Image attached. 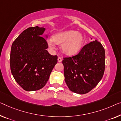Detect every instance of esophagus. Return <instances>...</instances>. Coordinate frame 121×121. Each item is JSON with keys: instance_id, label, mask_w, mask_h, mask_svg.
Masks as SVG:
<instances>
[{"instance_id": "obj_1", "label": "esophagus", "mask_w": 121, "mask_h": 121, "mask_svg": "<svg viewBox=\"0 0 121 121\" xmlns=\"http://www.w3.org/2000/svg\"><path fill=\"white\" fill-rule=\"evenodd\" d=\"M57 60H58V62H61V61H62V58H61V57H58V59H57Z\"/></svg>"}]
</instances>
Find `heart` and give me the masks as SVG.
Wrapping results in <instances>:
<instances>
[{
    "label": "heart",
    "instance_id": "1",
    "mask_svg": "<svg viewBox=\"0 0 121 121\" xmlns=\"http://www.w3.org/2000/svg\"><path fill=\"white\" fill-rule=\"evenodd\" d=\"M53 41L58 44H62V51L67 55H73L77 53L83 43V37L80 33L73 30L59 33L53 36ZM50 48H54L52 40L48 41Z\"/></svg>",
    "mask_w": 121,
    "mask_h": 121
}]
</instances>
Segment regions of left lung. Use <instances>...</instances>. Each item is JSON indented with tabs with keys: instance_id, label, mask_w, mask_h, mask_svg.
<instances>
[{
	"instance_id": "1",
	"label": "left lung",
	"mask_w": 121,
	"mask_h": 121,
	"mask_svg": "<svg viewBox=\"0 0 121 121\" xmlns=\"http://www.w3.org/2000/svg\"><path fill=\"white\" fill-rule=\"evenodd\" d=\"M65 80L69 89L85 94L95 88L103 76L105 54L103 46L97 40L80 49L77 55L63 58Z\"/></svg>"
}]
</instances>
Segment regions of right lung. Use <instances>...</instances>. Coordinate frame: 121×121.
I'll list each match as a JSON object with an SVG mask.
<instances>
[{
    "instance_id": "right-lung-1",
    "label": "right lung",
    "mask_w": 121,
    "mask_h": 121,
    "mask_svg": "<svg viewBox=\"0 0 121 121\" xmlns=\"http://www.w3.org/2000/svg\"><path fill=\"white\" fill-rule=\"evenodd\" d=\"M45 28L38 26L24 30L12 43L10 68L16 82L27 91L44 87L54 67L57 55H52L47 49V39L41 36Z\"/></svg>"
}]
</instances>
